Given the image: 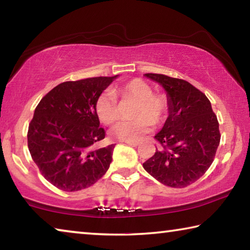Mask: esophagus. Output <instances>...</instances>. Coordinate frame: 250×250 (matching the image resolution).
Here are the masks:
<instances>
[{
  "label": "esophagus",
  "mask_w": 250,
  "mask_h": 250,
  "mask_svg": "<svg viewBox=\"0 0 250 250\" xmlns=\"http://www.w3.org/2000/svg\"><path fill=\"white\" fill-rule=\"evenodd\" d=\"M125 143H126V145L131 146H139V142L138 141H126Z\"/></svg>",
  "instance_id": "obj_1"
}]
</instances>
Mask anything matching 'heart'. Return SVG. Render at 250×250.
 <instances>
[{
	"label": "heart",
	"instance_id": "b5f03b06",
	"mask_svg": "<svg viewBox=\"0 0 250 250\" xmlns=\"http://www.w3.org/2000/svg\"><path fill=\"white\" fill-rule=\"evenodd\" d=\"M117 97L122 100H135L131 110L132 120L122 121L110 130V135L118 141H135L149 132L152 125H159L168 112V99L166 94L153 92L152 87L142 79L129 80L112 91H104L95 101V112L104 125H112L119 119Z\"/></svg>",
	"mask_w": 250,
	"mask_h": 250
}]
</instances>
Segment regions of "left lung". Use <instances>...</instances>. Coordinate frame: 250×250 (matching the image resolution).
<instances>
[{
    "mask_svg": "<svg viewBox=\"0 0 250 250\" xmlns=\"http://www.w3.org/2000/svg\"><path fill=\"white\" fill-rule=\"evenodd\" d=\"M167 92L168 117L155 134L159 149L143 163L145 170L170 188H185L205 174L221 141L217 117L208 98L188 82L146 74Z\"/></svg>",
    "mask_w": 250,
    "mask_h": 250,
    "instance_id": "8db88e82",
    "label": "left lung"
}]
</instances>
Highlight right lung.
Returning a JSON list of instances; mask_svg holds the SVG:
<instances>
[{
    "mask_svg": "<svg viewBox=\"0 0 250 250\" xmlns=\"http://www.w3.org/2000/svg\"><path fill=\"white\" fill-rule=\"evenodd\" d=\"M117 76L62 83L37 104L28 125V150L42 175L62 191L89 188L108 171L115 145L94 149L105 135L95 101Z\"/></svg>",
    "mask_w": 250,
    "mask_h": 250,
    "instance_id": "right-lung-1",
    "label": "right lung"
}]
</instances>
